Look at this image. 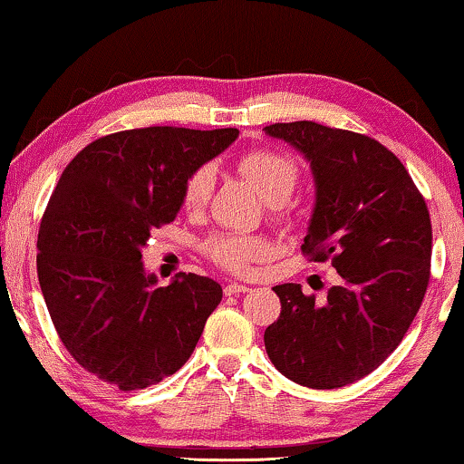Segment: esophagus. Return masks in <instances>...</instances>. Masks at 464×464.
<instances>
[{"mask_svg":"<svg viewBox=\"0 0 464 464\" xmlns=\"http://www.w3.org/2000/svg\"><path fill=\"white\" fill-rule=\"evenodd\" d=\"M249 287L246 285H240V283H227L224 287V294L226 295H240V294H246Z\"/></svg>","mask_w":464,"mask_h":464,"instance_id":"1","label":"esophagus"}]
</instances>
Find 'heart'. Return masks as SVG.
Masks as SVG:
<instances>
[{
    "mask_svg": "<svg viewBox=\"0 0 464 464\" xmlns=\"http://www.w3.org/2000/svg\"><path fill=\"white\" fill-rule=\"evenodd\" d=\"M238 173L249 181L266 205L278 207L289 200L300 181V169L294 158L272 150H253L240 156L237 162ZM213 189V169L200 167L186 179L183 186V205L186 208H200L208 200ZM207 253L213 262L226 270L245 272L251 264L262 262L270 256V245L259 237L246 234H221L207 243Z\"/></svg>",
    "mask_w": 464,
    "mask_h": 464,
    "instance_id": "b5f03b06",
    "label": "heart"
}]
</instances>
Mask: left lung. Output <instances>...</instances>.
<instances>
[{
    "label": "left lung",
    "instance_id": "1",
    "mask_svg": "<svg viewBox=\"0 0 464 464\" xmlns=\"http://www.w3.org/2000/svg\"><path fill=\"white\" fill-rule=\"evenodd\" d=\"M264 130L310 164L314 208L302 251L332 259L342 276L325 304L276 285L281 316L266 329V353L297 384L340 389L376 370L420 308L433 246L427 202L376 139L308 120Z\"/></svg>",
    "mask_w": 464,
    "mask_h": 464
}]
</instances>
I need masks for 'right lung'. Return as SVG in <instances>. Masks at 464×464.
<instances>
[{"instance_id": "add662e5", "label": "right lung", "mask_w": 464, "mask_h": 464, "mask_svg": "<svg viewBox=\"0 0 464 464\" xmlns=\"http://www.w3.org/2000/svg\"><path fill=\"white\" fill-rule=\"evenodd\" d=\"M237 129L150 126L86 145L63 170L37 234V278L72 357L120 391L175 373L198 344L221 285L143 268L154 227L183 205L186 179L237 141Z\"/></svg>"}]
</instances>
